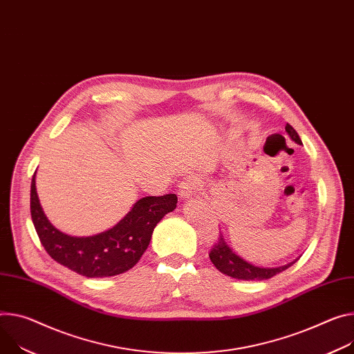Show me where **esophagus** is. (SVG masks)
Segmentation results:
<instances>
[{
    "instance_id": "obj_1",
    "label": "esophagus",
    "mask_w": 354,
    "mask_h": 354,
    "mask_svg": "<svg viewBox=\"0 0 354 354\" xmlns=\"http://www.w3.org/2000/svg\"><path fill=\"white\" fill-rule=\"evenodd\" d=\"M179 195L180 198H189L194 195L195 189L198 187V182L195 178H186L179 183Z\"/></svg>"
}]
</instances>
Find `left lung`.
I'll use <instances>...</instances> for the list:
<instances>
[{"label":"left lung","instance_id":"obj_1","mask_svg":"<svg viewBox=\"0 0 354 354\" xmlns=\"http://www.w3.org/2000/svg\"><path fill=\"white\" fill-rule=\"evenodd\" d=\"M285 131L288 133V136L291 137L292 141H295L297 144H302L298 133L294 130V128L286 124L285 125ZM210 261L214 264V267L232 278L236 279H243V281H263V279H268L272 278L274 275L285 271L286 268L291 267L295 261L289 263L286 266L282 267H275V268H264V267H257L252 266L250 263H247L245 260H243L240 255H237L226 243V239L223 237V234L220 233V236L217 237V241L214 243V245L212 247L210 252Z\"/></svg>","mask_w":354,"mask_h":354}]
</instances>
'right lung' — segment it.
Masks as SVG:
<instances>
[{
  "label": "right lung",
  "mask_w": 354,
  "mask_h": 354,
  "mask_svg": "<svg viewBox=\"0 0 354 354\" xmlns=\"http://www.w3.org/2000/svg\"><path fill=\"white\" fill-rule=\"evenodd\" d=\"M176 203L175 194L147 196L113 229L90 237H73L48 220L37 194L35 175L30 182V216L44 248L56 263L87 278L113 277L131 270L148 248L156 224Z\"/></svg>",
  "instance_id": "obj_1"
}]
</instances>
